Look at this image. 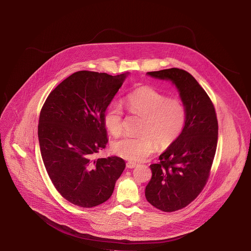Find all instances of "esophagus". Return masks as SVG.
<instances>
[{"label":"esophagus","instance_id":"34e87169","mask_svg":"<svg viewBox=\"0 0 251 251\" xmlns=\"http://www.w3.org/2000/svg\"><path fill=\"white\" fill-rule=\"evenodd\" d=\"M136 163H134V162H127L126 163V168H128V169H132V168H134V167H136Z\"/></svg>","mask_w":251,"mask_h":251}]
</instances>
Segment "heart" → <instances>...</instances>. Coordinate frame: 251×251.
<instances>
[{"mask_svg":"<svg viewBox=\"0 0 251 251\" xmlns=\"http://www.w3.org/2000/svg\"><path fill=\"white\" fill-rule=\"evenodd\" d=\"M128 110L143 117L140 137L126 136L112 145L113 151L129 161H142L155 150L156 144L165 148L176 141L185 123V110L177 100H167L159 92L142 87L130 93L126 100ZM123 108L118 103L108 106L103 122L112 135L123 130Z\"/></svg>","mask_w":251,"mask_h":251,"instance_id":"1","label":"heart"}]
</instances>
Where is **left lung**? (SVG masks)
Returning <instances> with one entry per match:
<instances>
[{
	"label": "left lung",
	"instance_id": "left-lung-1",
	"mask_svg": "<svg viewBox=\"0 0 251 251\" xmlns=\"http://www.w3.org/2000/svg\"><path fill=\"white\" fill-rule=\"evenodd\" d=\"M147 75L170 81L185 110L179 137L151 164V179L146 186L147 201L163 212H174L191 203L205 186L214 161L218 125L215 107L204 89L187 72L177 68Z\"/></svg>",
	"mask_w": 251,
	"mask_h": 251
}]
</instances>
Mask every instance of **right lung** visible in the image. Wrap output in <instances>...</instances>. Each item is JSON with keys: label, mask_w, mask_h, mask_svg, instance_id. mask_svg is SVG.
Masks as SVG:
<instances>
[{"label": "right lung", "mask_w": 251, "mask_h": 251, "mask_svg": "<svg viewBox=\"0 0 251 251\" xmlns=\"http://www.w3.org/2000/svg\"><path fill=\"white\" fill-rule=\"evenodd\" d=\"M129 72H75L48 96L40 111L38 141L48 176L72 204L107 201L126 168L118 156L95 158L108 142L104 113Z\"/></svg>", "instance_id": "1"}]
</instances>
